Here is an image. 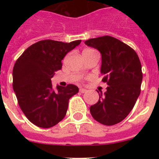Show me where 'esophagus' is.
Returning a JSON list of instances; mask_svg holds the SVG:
<instances>
[{"label":"esophagus","instance_id":"obj_1","mask_svg":"<svg viewBox=\"0 0 159 159\" xmlns=\"http://www.w3.org/2000/svg\"><path fill=\"white\" fill-rule=\"evenodd\" d=\"M80 92H81V93H85V92H87V90L84 89V88H80Z\"/></svg>","mask_w":159,"mask_h":159}]
</instances>
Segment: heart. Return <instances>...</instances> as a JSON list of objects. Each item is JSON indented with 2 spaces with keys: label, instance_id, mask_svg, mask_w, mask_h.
<instances>
[{
  "label": "heart",
  "instance_id": "b5f03b06",
  "mask_svg": "<svg viewBox=\"0 0 159 159\" xmlns=\"http://www.w3.org/2000/svg\"><path fill=\"white\" fill-rule=\"evenodd\" d=\"M94 52L92 49H89V48L85 49V50H84V51H83V54H85V53H91V52Z\"/></svg>",
  "mask_w": 159,
  "mask_h": 159
}]
</instances>
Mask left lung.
Masks as SVG:
<instances>
[{
	"instance_id": "8db88e82",
	"label": "left lung",
	"mask_w": 159,
	"mask_h": 159,
	"mask_svg": "<svg viewBox=\"0 0 159 159\" xmlns=\"http://www.w3.org/2000/svg\"><path fill=\"white\" fill-rule=\"evenodd\" d=\"M84 43L101 53L102 81L108 85L106 92L99 94V101L90 107V112L102 124H117L128 116L140 95L143 73L139 58L134 49L112 36Z\"/></svg>"
}]
</instances>
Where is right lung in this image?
<instances>
[{"instance_id":"add662e5","label":"right lung","mask_w":159,"mask_h":159,"mask_svg":"<svg viewBox=\"0 0 159 159\" xmlns=\"http://www.w3.org/2000/svg\"><path fill=\"white\" fill-rule=\"evenodd\" d=\"M80 42L40 40L28 48L15 63L13 91L22 111L37 127L49 128L61 121L69 99L79 92L78 87L73 84L54 88L51 79L62 68L61 60L66 54Z\"/></svg>"}]
</instances>
